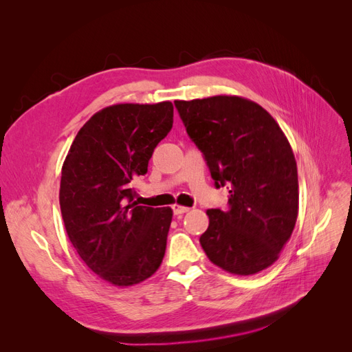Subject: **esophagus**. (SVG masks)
Returning a JSON list of instances; mask_svg holds the SVG:
<instances>
[{"label": "esophagus", "instance_id": "34e87169", "mask_svg": "<svg viewBox=\"0 0 352 352\" xmlns=\"http://www.w3.org/2000/svg\"><path fill=\"white\" fill-rule=\"evenodd\" d=\"M172 210H173V212H175V216L184 214V212H188V211H189L188 207H184V206H180V204H173V206H172Z\"/></svg>", "mask_w": 352, "mask_h": 352}]
</instances>
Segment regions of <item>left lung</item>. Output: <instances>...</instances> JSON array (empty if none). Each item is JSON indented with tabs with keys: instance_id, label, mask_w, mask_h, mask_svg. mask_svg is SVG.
<instances>
[{
	"instance_id": "8db88e82",
	"label": "left lung",
	"mask_w": 352,
	"mask_h": 352,
	"mask_svg": "<svg viewBox=\"0 0 352 352\" xmlns=\"http://www.w3.org/2000/svg\"><path fill=\"white\" fill-rule=\"evenodd\" d=\"M216 188L230 186L229 208L207 210L199 243L232 274H255L279 258L298 217V172L280 126L261 105L236 95L175 101Z\"/></svg>"
}]
</instances>
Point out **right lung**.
Wrapping results in <instances>:
<instances>
[{
    "label": "right lung",
    "mask_w": 352,
    "mask_h": 352,
    "mask_svg": "<svg viewBox=\"0 0 352 352\" xmlns=\"http://www.w3.org/2000/svg\"><path fill=\"white\" fill-rule=\"evenodd\" d=\"M173 126V104H114L95 113L72 142L61 168L60 208L72 245L98 278L133 286L163 261L173 211L133 201Z\"/></svg>",
    "instance_id": "right-lung-1"
}]
</instances>
